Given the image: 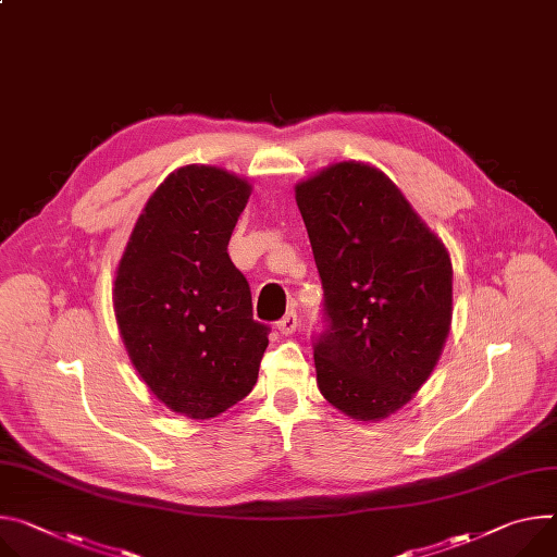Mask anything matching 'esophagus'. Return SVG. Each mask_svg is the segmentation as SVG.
<instances>
[{
	"instance_id": "1",
	"label": "esophagus",
	"mask_w": 557,
	"mask_h": 557,
	"mask_svg": "<svg viewBox=\"0 0 557 557\" xmlns=\"http://www.w3.org/2000/svg\"><path fill=\"white\" fill-rule=\"evenodd\" d=\"M295 329H297V313L288 311V313L277 322V331H280L282 335H290V333H295Z\"/></svg>"
}]
</instances>
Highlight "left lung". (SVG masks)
I'll return each mask as SVG.
<instances>
[{"instance_id": "left-lung-1", "label": "left lung", "mask_w": 557, "mask_h": 557, "mask_svg": "<svg viewBox=\"0 0 557 557\" xmlns=\"http://www.w3.org/2000/svg\"><path fill=\"white\" fill-rule=\"evenodd\" d=\"M324 288L318 386L356 420H384L433 373L450 329L444 244L377 169L339 162L295 186Z\"/></svg>"}]
</instances>
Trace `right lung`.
<instances>
[{
  "mask_svg": "<svg viewBox=\"0 0 557 557\" xmlns=\"http://www.w3.org/2000/svg\"><path fill=\"white\" fill-rule=\"evenodd\" d=\"M250 184L218 166H184L150 195L117 267L113 307L128 358L175 413L209 420L258 382L271 329L228 239Z\"/></svg>",
  "mask_w": 557,
  "mask_h": 557,
  "instance_id": "add662e5",
  "label": "right lung"
}]
</instances>
